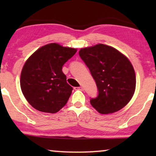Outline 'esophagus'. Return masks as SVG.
<instances>
[{
  "mask_svg": "<svg viewBox=\"0 0 156 156\" xmlns=\"http://www.w3.org/2000/svg\"><path fill=\"white\" fill-rule=\"evenodd\" d=\"M74 89H76V90H80V91H83V90H84V87H74Z\"/></svg>",
  "mask_w": 156,
  "mask_h": 156,
  "instance_id": "obj_1",
  "label": "esophagus"
}]
</instances>
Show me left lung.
<instances>
[{
  "label": "left lung",
  "mask_w": 156,
  "mask_h": 156,
  "mask_svg": "<svg viewBox=\"0 0 156 156\" xmlns=\"http://www.w3.org/2000/svg\"><path fill=\"white\" fill-rule=\"evenodd\" d=\"M81 59L95 80L98 96L90 104L98 112L108 114L124 107L136 89V74L131 62L112 47L98 44L81 49Z\"/></svg>",
  "instance_id": "left-lung-1"
}]
</instances>
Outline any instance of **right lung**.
<instances>
[{
	"mask_svg": "<svg viewBox=\"0 0 156 156\" xmlns=\"http://www.w3.org/2000/svg\"><path fill=\"white\" fill-rule=\"evenodd\" d=\"M76 52V49L50 43L27 59L21 72L20 87L33 108L55 114L67 104L73 88L67 84L62 69Z\"/></svg>",
	"mask_w": 156,
	"mask_h": 156,
	"instance_id": "right-lung-1",
	"label": "right lung"
}]
</instances>
